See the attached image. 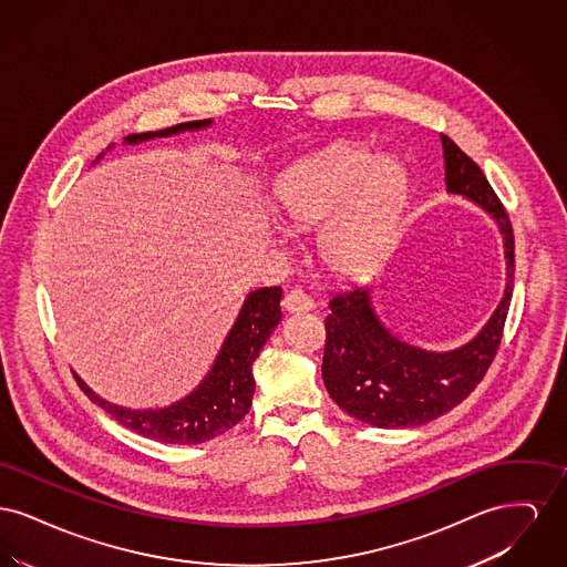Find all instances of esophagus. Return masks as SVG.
<instances>
[{
	"mask_svg": "<svg viewBox=\"0 0 567 567\" xmlns=\"http://www.w3.org/2000/svg\"><path fill=\"white\" fill-rule=\"evenodd\" d=\"M312 306H315L312 299L299 289H293V291H289L287 296L282 297V308L287 312H308V310H312Z\"/></svg>",
	"mask_w": 567,
	"mask_h": 567,
	"instance_id": "obj_1",
	"label": "esophagus"
}]
</instances>
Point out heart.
<instances>
[{
  "label": "heart",
  "instance_id": "obj_1",
  "mask_svg": "<svg viewBox=\"0 0 567 567\" xmlns=\"http://www.w3.org/2000/svg\"><path fill=\"white\" fill-rule=\"evenodd\" d=\"M408 169L393 155L333 144L287 165L271 185L278 218L293 229L319 227L317 257L336 278L370 270L398 231Z\"/></svg>",
  "mask_w": 567,
  "mask_h": 567
}]
</instances>
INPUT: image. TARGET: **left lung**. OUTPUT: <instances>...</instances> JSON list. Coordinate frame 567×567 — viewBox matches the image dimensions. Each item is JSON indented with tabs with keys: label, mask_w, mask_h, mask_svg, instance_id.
Returning <instances> with one entry per match:
<instances>
[{
	"label": "left lung",
	"mask_w": 567,
	"mask_h": 567,
	"mask_svg": "<svg viewBox=\"0 0 567 567\" xmlns=\"http://www.w3.org/2000/svg\"><path fill=\"white\" fill-rule=\"evenodd\" d=\"M446 190L474 202L493 218L506 257V289L485 327L453 351H427L393 333L378 317L368 287L329 301L323 382L331 400L361 423L382 430L425 425L461 404L483 380L502 342L514 289L511 218L483 169L442 135Z\"/></svg>",
	"instance_id": "left-lung-1"
}]
</instances>
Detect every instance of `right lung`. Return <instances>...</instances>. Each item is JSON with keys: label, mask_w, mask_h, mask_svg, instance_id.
Listing matches in <instances>:
<instances>
[{"label": "right lung", "mask_w": 567, "mask_h": 567, "mask_svg": "<svg viewBox=\"0 0 567 567\" xmlns=\"http://www.w3.org/2000/svg\"><path fill=\"white\" fill-rule=\"evenodd\" d=\"M213 125V118L189 121L162 132L127 135V144L146 142L153 137L199 132ZM280 287H264L250 291L234 327L225 336L213 368L187 398L155 410H132L110 404L100 398L79 374H74L84 395L106 410L123 427L163 444H202L220 433L229 432L250 410L255 395L252 363L268 342L271 331L278 327L280 312Z\"/></svg>", "instance_id": "add662e5"}]
</instances>
